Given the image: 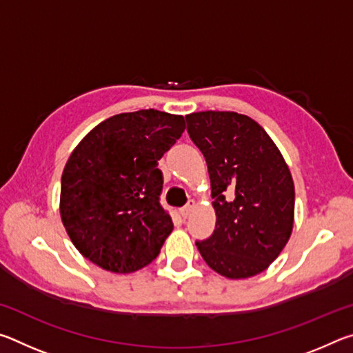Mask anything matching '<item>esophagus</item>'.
<instances>
[{"mask_svg": "<svg viewBox=\"0 0 353 353\" xmlns=\"http://www.w3.org/2000/svg\"><path fill=\"white\" fill-rule=\"evenodd\" d=\"M194 205H196V202L191 199V201H188V204L185 205L183 208H181V214H182V218H187L188 214L193 212V208H194Z\"/></svg>", "mask_w": 353, "mask_h": 353, "instance_id": "esophagus-1", "label": "esophagus"}]
</instances>
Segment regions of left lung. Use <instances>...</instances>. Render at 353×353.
<instances>
[{"label": "left lung", "mask_w": 353, "mask_h": 353, "mask_svg": "<svg viewBox=\"0 0 353 353\" xmlns=\"http://www.w3.org/2000/svg\"><path fill=\"white\" fill-rule=\"evenodd\" d=\"M190 139L204 154L216 225L198 241L202 259L227 279L268 270L294 224V182L282 152L252 118L236 112H196Z\"/></svg>", "instance_id": "left-lung-1"}]
</instances>
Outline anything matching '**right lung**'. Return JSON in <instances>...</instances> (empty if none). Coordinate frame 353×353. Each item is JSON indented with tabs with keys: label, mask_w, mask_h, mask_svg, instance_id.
<instances>
[{
	"label": "right lung",
	"mask_w": 353,
	"mask_h": 353,
	"mask_svg": "<svg viewBox=\"0 0 353 353\" xmlns=\"http://www.w3.org/2000/svg\"><path fill=\"white\" fill-rule=\"evenodd\" d=\"M185 130L182 115L148 109L104 119L62 172L61 218L74 248L105 271L148 266L172 232L159 202L157 162Z\"/></svg>",
	"instance_id": "add662e5"
}]
</instances>
